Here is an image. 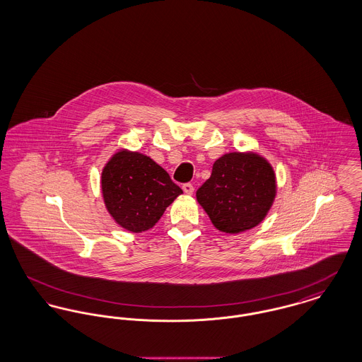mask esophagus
I'll use <instances>...</instances> for the list:
<instances>
[{"label":"esophagus","mask_w":362,"mask_h":362,"mask_svg":"<svg viewBox=\"0 0 362 362\" xmlns=\"http://www.w3.org/2000/svg\"><path fill=\"white\" fill-rule=\"evenodd\" d=\"M183 191H185L187 195H191V194L194 192V186H192L191 183H185V185H183Z\"/></svg>","instance_id":"esophagus-1"}]
</instances>
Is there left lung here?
I'll use <instances>...</instances> for the list:
<instances>
[{"label":"left lung","mask_w":362,"mask_h":362,"mask_svg":"<svg viewBox=\"0 0 362 362\" xmlns=\"http://www.w3.org/2000/svg\"><path fill=\"white\" fill-rule=\"evenodd\" d=\"M276 192V173L267 160L233 152L216 160L197 199L218 230L240 233L263 221Z\"/></svg>","instance_id":"left-lung-1"}]
</instances>
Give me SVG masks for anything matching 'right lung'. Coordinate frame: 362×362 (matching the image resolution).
<instances>
[{
  "label": "right lung",
  "instance_id": "add662e5",
  "mask_svg": "<svg viewBox=\"0 0 362 362\" xmlns=\"http://www.w3.org/2000/svg\"><path fill=\"white\" fill-rule=\"evenodd\" d=\"M102 192L115 223L138 233L155 226L183 191L151 157L123 149L103 168Z\"/></svg>",
  "mask_w": 362,
  "mask_h": 362
}]
</instances>
